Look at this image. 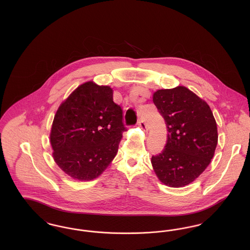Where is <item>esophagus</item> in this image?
Segmentation results:
<instances>
[{
	"label": "esophagus",
	"mask_w": 250,
	"mask_h": 250,
	"mask_svg": "<svg viewBox=\"0 0 250 250\" xmlns=\"http://www.w3.org/2000/svg\"><path fill=\"white\" fill-rule=\"evenodd\" d=\"M139 125H140V127H142V128H143V130H148L147 125H146V124H145V122H144V120H143V118H141L140 121H139Z\"/></svg>",
	"instance_id": "esophagus-1"
}]
</instances>
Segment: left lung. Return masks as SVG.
<instances>
[{"label": "left lung", "instance_id": "left-lung-1", "mask_svg": "<svg viewBox=\"0 0 250 250\" xmlns=\"http://www.w3.org/2000/svg\"><path fill=\"white\" fill-rule=\"evenodd\" d=\"M153 101L167 128L165 148L152 156L155 174L168 187L187 186L202 174L214 156L218 136L213 112L184 86L158 90Z\"/></svg>", "mask_w": 250, "mask_h": 250}]
</instances>
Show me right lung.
Instances as JSON below:
<instances>
[{
	"instance_id": "obj_1",
	"label": "right lung",
	"mask_w": 250,
	"mask_h": 250,
	"mask_svg": "<svg viewBox=\"0 0 250 250\" xmlns=\"http://www.w3.org/2000/svg\"><path fill=\"white\" fill-rule=\"evenodd\" d=\"M126 131L123 109L112 89L89 82L61 104L53 120L50 143L57 165L74 179L98 177L117 154Z\"/></svg>"
}]
</instances>
